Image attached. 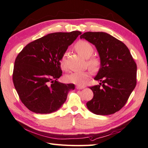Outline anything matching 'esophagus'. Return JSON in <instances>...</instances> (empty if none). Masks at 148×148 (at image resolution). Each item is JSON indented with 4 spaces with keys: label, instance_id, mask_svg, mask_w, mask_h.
<instances>
[{
    "label": "esophagus",
    "instance_id": "esophagus-1",
    "mask_svg": "<svg viewBox=\"0 0 148 148\" xmlns=\"http://www.w3.org/2000/svg\"><path fill=\"white\" fill-rule=\"evenodd\" d=\"M77 89H82L84 88H85V86H76Z\"/></svg>",
    "mask_w": 148,
    "mask_h": 148
}]
</instances>
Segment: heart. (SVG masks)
I'll return each instance as SVG.
<instances>
[{"instance_id":"heart-1","label":"heart","mask_w":148,"mask_h":148,"mask_svg":"<svg viewBox=\"0 0 148 148\" xmlns=\"http://www.w3.org/2000/svg\"><path fill=\"white\" fill-rule=\"evenodd\" d=\"M74 49L76 52L82 57L87 59V65L92 71H98L101 67V62L99 58L96 57H92L94 53V48L91 43L84 40H80L75 43ZM60 66L62 70L67 69V65L66 63V57L63 56L60 59ZM91 71L89 70L84 71H75L68 75L66 77L68 82L77 84V86H84L87 79L91 76Z\"/></svg>"}]
</instances>
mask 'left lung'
<instances>
[{
    "label": "left lung",
    "mask_w": 148,
    "mask_h": 148,
    "mask_svg": "<svg viewBox=\"0 0 148 148\" xmlns=\"http://www.w3.org/2000/svg\"><path fill=\"white\" fill-rule=\"evenodd\" d=\"M80 38L95 45L101 62L95 77L99 84L89 87L94 96L87 107L97 115L114 114L125 105L136 86V63L128 47L106 32H87Z\"/></svg>",
    "instance_id": "obj_1"
}]
</instances>
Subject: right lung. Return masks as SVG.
<instances>
[{"mask_svg": "<svg viewBox=\"0 0 148 148\" xmlns=\"http://www.w3.org/2000/svg\"><path fill=\"white\" fill-rule=\"evenodd\" d=\"M80 31L54 32L39 38L23 48L14 62L13 80L18 95L29 110L50 114L61 107L72 84H62L60 59Z\"/></svg>", "mask_w": 148, "mask_h": 148, "instance_id": "obj_1", "label": "right lung"}]
</instances>
